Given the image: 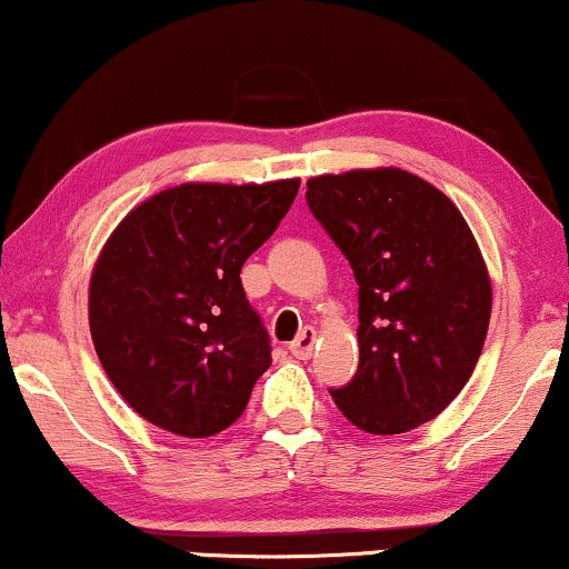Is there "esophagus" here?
<instances>
[{"label":"esophagus","instance_id":"34e87169","mask_svg":"<svg viewBox=\"0 0 569 569\" xmlns=\"http://www.w3.org/2000/svg\"><path fill=\"white\" fill-rule=\"evenodd\" d=\"M315 343H318V330L305 328L297 338H293L289 349L297 359H309V357H312V351H315Z\"/></svg>","mask_w":569,"mask_h":569}]
</instances>
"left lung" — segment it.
Returning a JSON list of instances; mask_svg holds the SVG:
<instances>
[{
  "mask_svg": "<svg viewBox=\"0 0 569 569\" xmlns=\"http://www.w3.org/2000/svg\"><path fill=\"white\" fill-rule=\"evenodd\" d=\"M307 204L359 286V368L336 407L372 436L407 433L462 391L491 320V278L462 212L401 168L307 181Z\"/></svg>",
  "mask_w": 569,
  "mask_h": 569,
  "instance_id": "1",
  "label": "left lung"
}]
</instances>
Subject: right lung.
<instances>
[{"label":"right lung","mask_w":569,"mask_h":569,"mask_svg":"<svg viewBox=\"0 0 569 569\" xmlns=\"http://www.w3.org/2000/svg\"><path fill=\"white\" fill-rule=\"evenodd\" d=\"M297 191L299 178L172 186L133 207L107 239L89 283L91 341L143 420L207 438L247 409L272 357L241 268Z\"/></svg>","instance_id":"right-lung-1"}]
</instances>
